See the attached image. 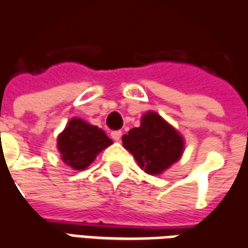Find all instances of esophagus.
Listing matches in <instances>:
<instances>
[{
  "mask_svg": "<svg viewBox=\"0 0 248 248\" xmlns=\"http://www.w3.org/2000/svg\"><path fill=\"white\" fill-rule=\"evenodd\" d=\"M121 137H122V131H121V130H115V131H112L111 133V138L114 141H119Z\"/></svg>",
  "mask_w": 248,
  "mask_h": 248,
  "instance_id": "obj_1",
  "label": "esophagus"
}]
</instances>
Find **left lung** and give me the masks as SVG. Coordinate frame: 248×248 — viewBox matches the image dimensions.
<instances>
[{
    "label": "left lung",
    "instance_id": "8db88e82",
    "mask_svg": "<svg viewBox=\"0 0 248 248\" xmlns=\"http://www.w3.org/2000/svg\"><path fill=\"white\" fill-rule=\"evenodd\" d=\"M124 146L134 155L148 174H161L184 152V138L157 112L149 111L141 118V126L122 137Z\"/></svg>",
    "mask_w": 248,
    "mask_h": 248
}]
</instances>
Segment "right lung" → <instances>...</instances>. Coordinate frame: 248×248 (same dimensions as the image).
<instances>
[{"instance_id": "1", "label": "right lung", "mask_w": 248, "mask_h": 248, "mask_svg": "<svg viewBox=\"0 0 248 248\" xmlns=\"http://www.w3.org/2000/svg\"><path fill=\"white\" fill-rule=\"evenodd\" d=\"M111 143L103 130L80 118L71 119L58 137V150L62 160L76 170L86 169Z\"/></svg>"}]
</instances>
